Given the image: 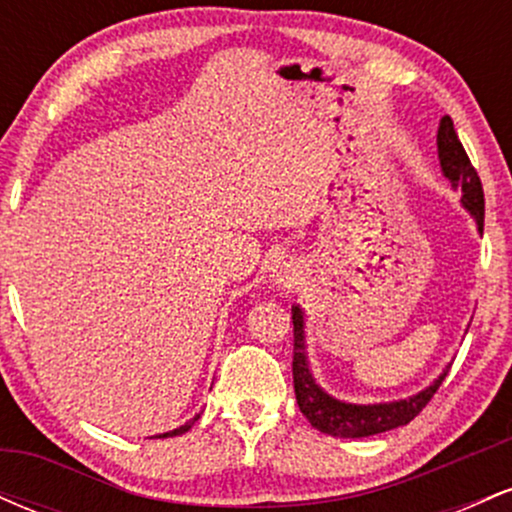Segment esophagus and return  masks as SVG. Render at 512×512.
<instances>
[{
    "label": "esophagus",
    "instance_id": "34e87169",
    "mask_svg": "<svg viewBox=\"0 0 512 512\" xmlns=\"http://www.w3.org/2000/svg\"><path fill=\"white\" fill-rule=\"evenodd\" d=\"M269 276H272V281L276 286L291 289V286L298 284V267L291 260H284V257H279V260L272 264V269H269Z\"/></svg>",
    "mask_w": 512,
    "mask_h": 512
}]
</instances>
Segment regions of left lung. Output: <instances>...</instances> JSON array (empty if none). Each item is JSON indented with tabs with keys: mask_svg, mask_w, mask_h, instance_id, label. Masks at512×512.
<instances>
[{
	"mask_svg": "<svg viewBox=\"0 0 512 512\" xmlns=\"http://www.w3.org/2000/svg\"><path fill=\"white\" fill-rule=\"evenodd\" d=\"M438 158L443 175L450 180L455 190L462 192V207L474 216L479 233H484V190L481 180L469 161L467 151L457 137L455 125L448 115L440 120L438 127ZM293 320V390H296L298 407H301L305 419L313 424L317 431L327 433L334 438H368L375 433L392 431V428L407 426L419 411L431 402L440 383L445 380L448 370L438 375L426 390L416 392L407 399L380 404H351L327 395L320 385L315 383L310 373L308 351H305V322L301 305L291 308Z\"/></svg>",
	"mask_w": 512,
	"mask_h": 512,
	"instance_id": "1",
	"label": "left lung"
}]
</instances>
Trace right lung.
Wrapping results in <instances>:
<instances>
[{"label": "right lung", "mask_w": 512, "mask_h": 512, "mask_svg": "<svg viewBox=\"0 0 512 512\" xmlns=\"http://www.w3.org/2000/svg\"><path fill=\"white\" fill-rule=\"evenodd\" d=\"M199 419V414L195 416V419H190L187 421L185 426H180V428H175V431H168V433H163V436H156V438H173V436H180V433H185V431H190L192 428V424H195V421Z\"/></svg>", "instance_id": "obj_1"}]
</instances>
